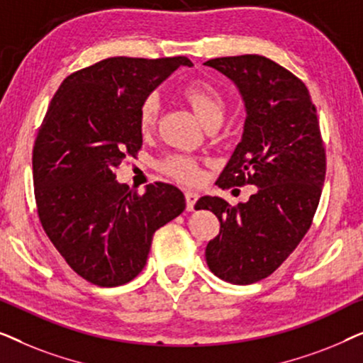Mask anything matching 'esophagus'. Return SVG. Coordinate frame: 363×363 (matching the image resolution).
<instances>
[{
  "label": "esophagus",
  "mask_w": 363,
  "mask_h": 363,
  "mask_svg": "<svg viewBox=\"0 0 363 363\" xmlns=\"http://www.w3.org/2000/svg\"><path fill=\"white\" fill-rule=\"evenodd\" d=\"M185 200H186V210L193 211V210H195L196 201L200 200V195H198V193H195V191L188 190V191H185Z\"/></svg>",
  "instance_id": "esophagus-1"
}]
</instances>
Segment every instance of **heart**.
<instances>
[{
	"mask_svg": "<svg viewBox=\"0 0 363 363\" xmlns=\"http://www.w3.org/2000/svg\"><path fill=\"white\" fill-rule=\"evenodd\" d=\"M183 96L200 121L205 123H210L213 121H223L225 116V99L220 94V91L210 82L196 81L188 84L183 91ZM158 111H160V99L155 94L148 96L145 101L142 102L140 111H138V127L143 133L150 132L153 125H155ZM167 173L175 177L177 180L185 183H195L200 180V167L193 158L186 155H172L168 157L165 163H163Z\"/></svg>",
	"mask_w": 363,
	"mask_h": 363,
	"instance_id": "b5f03b06",
	"label": "heart"
}]
</instances>
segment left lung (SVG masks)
<instances>
[{
	"label": "left lung",
	"instance_id": "8db88e82",
	"mask_svg": "<svg viewBox=\"0 0 363 363\" xmlns=\"http://www.w3.org/2000/svg\"><path fill=\"white\" fill-rule=\"evenodd\" d=\"M238 87L245 102L241 142L218 185H255L246 203L231 206L203 196L196 210L221 223L205 256L213 274L231 284H252L272 274L311 228L325 180V150L315 106L306 84L257 54L205 62Z\"/></svg>",
	"mask_w": 363,
	"mask_h": 363
}]
</instances>
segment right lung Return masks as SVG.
<instances>
[{
	"mask_svg": "<svg viewBox=\"0 0 363 363\" xmlns=\"http://www.w3.org/2000/svg\"><path fill=\"white\" fill-rule=\"evenodd\" d=\"M185 56L108 57L71 74L54 94L33 150L34 196L41 225L69 266L101 287L132 281L147 264L158 228L185 210L168 183L143 195L113 170L142 147V102Z\"/></svg>",
	"mask_w": 363,
	"mask_h": 363,
	"instance_id": "1",
	"label": "right lung"
}]
</instances>
